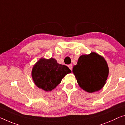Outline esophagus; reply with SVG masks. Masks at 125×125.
Returning a JSON list of instances; mask_svg holds the SVG:
<instances>
[{"instance_id": "obj_1", "label": "esophagus", "mask_w": 125, "mask_h": 125, "mask_svg": "<svg viewBox=\"0 0 125 125\" xmlns=\"http://www.w3.org/2000/svg\"><path fill=\"white\" fill-rule=\"evenodd\" d=\"M68 68H70L71 70H72V64H69L68 66Z\"/></svg>"}]
</instances>
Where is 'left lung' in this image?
I'll use <instances>...</instances> for the list:
<instances>
[{"mask_svg": "<svg viewBox=\"0 0 125 125\" xmlns=\"http://www.w3.org/2000/svg\"><path fill=\"white\" fill-rule=\"evenodd\" d=\"M72 72L79 86L87 92L93 93L100 90L105 84L109 68L103 57L92 52L79 57Z\"/></svg>", "mask_w": 125, "mask_h": 125, "instance_id": "8db88e82", "label": "left lung"}]
</instances>
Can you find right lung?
Masks as SVG:
<instances>
[{
    "label": "right lung",
    "instance_id": "add662e5",
    "mask_svg": "<svg viewBox=\"0 0 125 125\" xmlns=\"http://www.w3.org/2000/svg\"><path fill=\"white\" fill-rule=\"evenodd\" d=\"M71 72L67 66L58 64L54 58H40L33 67L32 77L36 86L49 92L55 88Z\"/></svg>",
    "mask_w": 125,
    "mask_h": 125
}]
</instances>
